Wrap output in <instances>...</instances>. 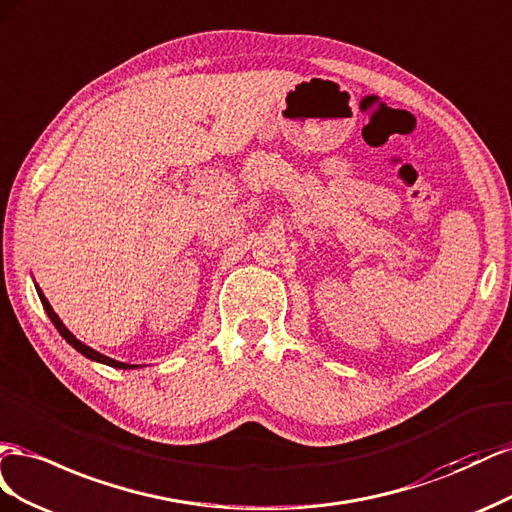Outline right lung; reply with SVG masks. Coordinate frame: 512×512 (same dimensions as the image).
<instances>
[{"instance_id":"obj_1","label":"right lung","mask_w":512,"mask_h":512,"mask_svg":"<svg viewBox=\"0 0 512 512\" xmlns=\"http://www.w3.org/2000/svg\"><path fill=\"white\" fill-rule=\"evenodd\" d=\"M36 285V283H34ZM36 291H38V298H40V302H42V306H45V311H47V315H49V319L53 321V326L57 328V332L62 334V337L66 339V343L68 345H72L77 349V352L81 354V356H85V358H90L92 362H100V364H107V367H113V369H139L141 364H128V362H120V360H113V358H109V356H105V354H100V352H96V349H92L90 345H85V343H81L75 334H72L66 326H64V321L57 317V313L53 311V306L49 304V300L45 298V294H42V289L36 285Z\"/></svg>"}]
</instances>
